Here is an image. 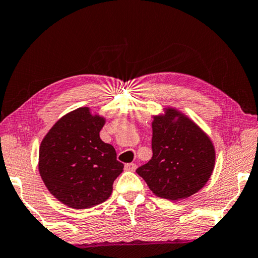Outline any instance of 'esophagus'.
I'll return each instance as SVG.
<instances>
[{"mask_svg":"<svg viewBox=\"0 0 258 258\" xmlns=\"http://www.w3.org/2000/svg\"><path fill=\"white\" fill-rule=\"evenodd\" d=\"M136 169H137V165L135 164V163H128V164L124 165V170L125 171H133V172H134V171L136 170Z\"/></svg>","mask_w":258,"mask_h":258,"instance_id":"1","label":"esophagus"}]
</instances>
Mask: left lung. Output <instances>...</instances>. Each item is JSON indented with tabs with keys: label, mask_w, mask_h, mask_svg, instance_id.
<instances>
[{
	"label": "left lung",
	"mask_w": 258,
	"mask_h": 258,
	"mask_svg": "<svg viewBox=\"0 0 258 258\" xmlns=\"http://www.w3.org/2000/svg\"><path fill=\"white\" fill-rule=\"evenodd\" d=\"M153 156L136 172L155 196L181 201L200 191L215 166V148L196 122L174 107L153 115Z\"/></svg>",
	"instance_id": "obj_1"
}]
</instances>
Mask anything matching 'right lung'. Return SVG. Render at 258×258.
Wrapping results in <instances>:
<instances>
[{"instance_id":"right-lung-1","label":"right lung","mask_w":258,"mask_h":258,"mask_svg":"<svg viewBox=\"0 0 258 258\" xmlns=\"http://www.w3.org/2000/svg\"><path fill=\"white\" fill-rule=\"evenodd\" d=\"M105 121L89 107H79L58 119L40 143V177L48 191L71 209L105 202L123 171L114 147L99 137Z\"/></svg>"}]
</instances>
